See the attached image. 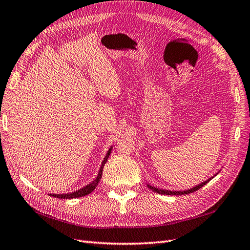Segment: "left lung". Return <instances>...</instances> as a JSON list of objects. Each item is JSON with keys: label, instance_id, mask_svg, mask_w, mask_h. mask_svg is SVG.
<instances>
[{"label": "left lung", "instance_id": "obj_1", "mask_svg": "<svg viewBox=\"0 0 250 250\" xmlns=\"http://www.w3.org/2000/svg\"><path fill=\"white\" fill-rule=\"evenodd\" d=\"M217 174H218V173H217ZM215 176H216V175H215ZM211 178H214V176L208 178V180L204 181V183H201V184H199L198 186L193 187L192 188H188V190H186V191H169V190H163V188H155V187L150 186V185H147V187L150 188V190H152L153 192L158 193V194H162V195H186V194H190V193H193V192H195V191L199 190L200 188H202L203 186H206Z\"/></svg>", "mask_w": 250, "mask_h": 250}]
</instances>
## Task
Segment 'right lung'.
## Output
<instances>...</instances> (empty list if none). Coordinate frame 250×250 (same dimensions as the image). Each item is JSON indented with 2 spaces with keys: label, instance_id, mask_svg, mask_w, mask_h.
I'll return each instance as SVG.
<instances>
[{
  "label": "right lung",
  "instance_id": "add662e5",
  "mask_svg": "<svg viewBox=\"0 0 250 250\" xmlns=\"http://www.w3.org/2000/svg\"><path fill=\"white\" fill-rule=\"evenodd\" d=\"M112 150V147L109 148V150L107 151L106 155H105L104 160L100 166V169H99V172H98V175L96 177V179H94L93 183L88 184L87 186L83 187L82 188H80V190L78 191H75V192H72V193H66V194H49L50 196H53V197H57V198H60V199H73V198H78V197H83V196H85L89 193H92L96 187L98 186V184H99V181L102 177V173H103V168H104V165L106 164L108 157L110 155V152Z\"/></svg>",
  "mask_w": 250,
  "mask_h": 250
}]
</instances>
